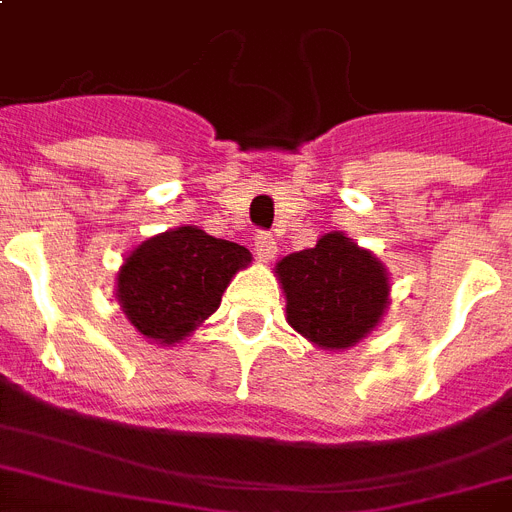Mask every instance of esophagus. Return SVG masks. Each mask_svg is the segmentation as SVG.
I'll return each instance as SVG.
<instances>
[{
  "label": "esophagus",
  "mask_w": 512,
  "mask_h": 512,
  "mask_svg": "<svg viewBox=\"0 0 512 512\" xmlns=\"http://www.w3.org/2000/svg\"><path fill=\"white\" fill-rule=\"evenodd\" d=\"M256 256H259V261H272L274 253H277V240L272 238L269 233H256Z\"/></svg>",
  "instance_id": "obj_1"
}]
</instances>
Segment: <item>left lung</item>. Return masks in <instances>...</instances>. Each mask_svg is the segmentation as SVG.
<instances>
[{"label":"left lung","mask_w":512,"mask_h":512,"mask_svg":"<svg viewBox=\"0 0 512 512\" xmlns=\"http://www.w3.org/2000/svg\"><path fill=\"white\" fill-rule=\"evenodd\" d=\"M277 277L290 326L321 349L355 347L386 313V266L344 233H326L313 248L285 256Z\"/></svg>","instance_id":"1"}]
</instances>
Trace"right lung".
Instances as JSON below:
<instances>
[{"instance_id":"1","label":"right lung","mask_w":512,"mask_h":512,"mask_svg":"<svg viewBox=\"0 0 512 512\" xmlns=\"http://www.w3.org/2000/svg\"><path fill=\"white\" fill-rule=\"evenodd\" d=\"M251 264V251L183 225L147 238L119 272L121 310L157 344H176L220 308L230 279Z\"/></svg>"}]
</instances>
